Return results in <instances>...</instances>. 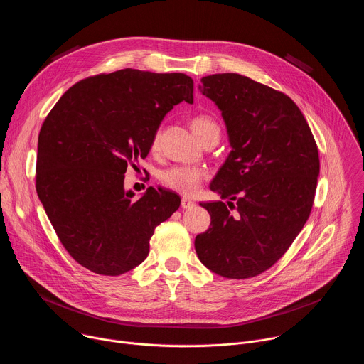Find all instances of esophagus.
Instances as JSON below:
<instances>
[{"label": "esophagus", "instance_id": "obj_1", "mask_svg": "<svg viewBox=\"0 0 364 364\" xmlns=\"http://www.w3.org/2000/svg\"><path fill=\"white\" fill-rule=\"evenodd\" d=\"M194 201L193 200H190V198H187V197H183L181 198V207H183V209H193V207H194Z\"/></svg>", "mask_w": 364, "mask_h": 364}]
</instances>
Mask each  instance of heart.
I'll return each mask as SVG.
<instances>
[{"mask_svg": "<svg viewBox=\"0 0 364 364\" xmlns=\"http://www.w3.org/2000/svg\"><path fill=\"white\" fill-rule=\"evenodd\" d=\"M191 128L200 141L212 132H219L218 124L212 118L204 117V115L196 117L191 121ZM159 145H160V132H155V135L152 136V141H151V149L155 151L159 148ZM204 176H205L204 170H201L198 167L173 166V167L164 170L161 173L160 178L166 187H168L180 194L191 196L200 188V184H201Z\"/></svg>", "mask_w": 364, "mask_h": 364, "instance_id": "obj_1", "label": "heart"}]
</instances>
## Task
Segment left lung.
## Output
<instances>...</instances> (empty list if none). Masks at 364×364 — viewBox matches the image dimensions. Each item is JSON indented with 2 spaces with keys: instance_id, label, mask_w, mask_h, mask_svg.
<instances>
[{
  "instance_id": "left-lung-1",
  "label": "left lung",
  "mask_w": 364,
  "mask_h": 364,
  "mask_svg": "<svg viewBox=\"0 0 364 364\" xmlns=\"http://www.w3.org/2000/svg\"><path fill=\"white\" fill-rule=\"evenodd\" d=\"M198 90L222 112L229 152L201 203L210 228L197 235L200 262L230 278L269 269L302 230L320 174L318 149L294 100L237 73L204 76Z\"/></svg>"
}]
</instances>
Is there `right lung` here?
I'll use <instances>...</instances> for the list:
<instances>
[{
  "label": "right lung",
  "instance_id": "1",
  "mask_svg": "<svg viewBox=\"0 0 364 364\" xmlns=\"http://www.w3.org/2000/svg\"><path fill=\"white\" fill-rule=\"evenodd\" d=\"M193 103L184 73L122 69L72 86L38 135L36 188L48 220L77 264L122 275L145 261L154 229L180 207L178 194L125 190L128 166L145 159L164 117Z\"/></svg>",
  "mask_w": 364,
  "mask_h": 364
}]
</instances>
